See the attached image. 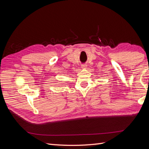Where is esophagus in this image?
<instances>
[{"mask_svg":"<svg viewBox=\"0 0 149 149\" xmlns=\"http://www.w3.org/2000/svg\"><path fill=\"white\" fill-rule=\"evenodd\" d=\"M86 66H87L86 65H81V68H83V69H85L86 68Z\"/></svg>","mask_w":149,"mask_h":149,"instance_id":"esophagus-1","label":"esophagus"}]
</instances>
